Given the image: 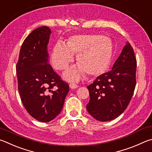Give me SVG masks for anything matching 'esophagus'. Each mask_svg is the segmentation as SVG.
<instances>
[{
    "mask_svg": "<svg viewBox=\"0 0 152 152\" xmlns=\"http://www.w3.org/2000/svg\"><path fill=\"white\" fill-rule=\"evenodd\" d=\"M69 87H70V88H71V89H75L77 88L78 86H77V85H76L75 83H70V84H69Z\"/></svg>",
    "mask_w": 152,
    "mask_h": 152,
    "instance_id": "obj_1",
    "label": "esophagus"
}]
</instances>
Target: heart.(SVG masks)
Listing matches in <instances>:
<instances>
[{"instance_id": "obj_1", "label": "heart", "mask_w": 152, "mask_h": 152, "mask_svg": "<svg viewBox=\"0 0 152 152\" xmlns=\"http://www.w3.org/2000/svg\"><path fill=\"white\" fill-rule=\"evenodd\" d=\"M113 53L111 39L100 34H77L69 38L66 44L58 42L53 47L50 60L54 67L62 71L68 67L77 56V65L64 73L68 81H78L87 74L97 76L107 69Z\"/></svg>"}]
</instances>
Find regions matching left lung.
I'll use <instances>...</instances> for the list:
<instances>
[{"instance_id": "8db88e82", "label": "left lung", "mask_w": 152, "mask_h": 152, "mask_svg": "<svg viewBox=\"0 0 152 152\" xmlns=\"http://www.w3.org/2000/svg\"><path fill=\"white\" fill-rule=\"evenodd\" d=\"M136 66L134 49L126 42L112 69L87 86L90 99L86 107L93 118L107 121L124 112L134 92Z\"/></svg>"}]
</instances>
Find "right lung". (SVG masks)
<instances>
[{
    "instance_id": "obj_1",
    "label": "right lung",
    "mask_w": 152,
    "mask_h": 152,
    "mask_svg": "<svg viewBox=\"0 0 152 152\" xmlns=\"http://www.w3.org/2000/svg\"><path fill=\"white\" fill-rule=\"evenodd\" d=\"M52 31L41 26L28 34L21 46L16 66L20 99L37 120L49 122L62 110L69 91L49 64L47 45Z\"/></svg>"
}]
</instances>
